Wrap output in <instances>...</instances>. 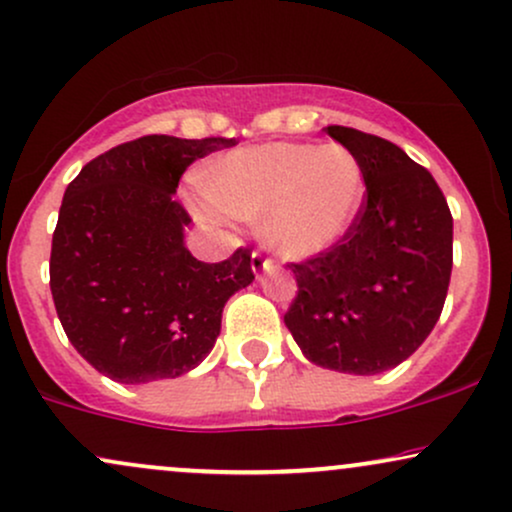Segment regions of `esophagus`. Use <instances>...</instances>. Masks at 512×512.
I'll use <instances>...</instances> for the list:
<instances>
[{
  "mask_svg": "<svg viewBox=\"0 0 512 512\" xmlns=\"http://www.w3.org/2000/svg\"><path fill=\"white\" fill-rule=\"evenodd\" d=\"M276 269V262L272 260V257H264L262 252H252V272H255L257 276H260L262 272H274Z\"/></svg>",
  "mask_w": 512,
  "mask_h": 512,
  "instance_id": "esophagus-1",
  "label": "esophagus"
}]
</instances>
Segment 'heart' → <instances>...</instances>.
Here are the masks:
<instances>
[{"mask_svg":"<svg viewBox=\"0 0 512 512\" xmlns=\"http://www.w3.org/2000/svg\"><path fill=\"white\" fill-rule=\"evenodd\" d=\"M207 197L238 219H262V236L286 257H310L346 233L362 200V171L338 143H264L221 159Z\"/></svg>","mask_w":512,"mask_h":512,"instance_id":"obj_1","label":"heart"}]
</instances>
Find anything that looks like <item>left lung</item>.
<instances>
[{
	"instance_id": "left-lung-1",
	"label": "left lung",
	"mask_w": 512,
	"mask_h": 512,
	"mask_svg": "<svg viewBox=\"0 0 512 512\" xmlns=\"http://www.w3.org/2000/svg\"><path fill=\"white\" fill-rule=\"evenodd\" d=\"M360 164L365 197L329 250L291 262L298 295L283 315L303 355L346 374H381L439 322L453 269V217L439 183L398 145L326 126Z\"/></svg>"
}]
</instances>
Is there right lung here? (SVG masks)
I'll list each match as a JSON object with an SVG mask.
<instances>
[{
    "label": "right lung",
    "mask_w": 512,
    "mask_h": 512,
    "mask_svg": "<svg viewBox=\"0 0 512 512\" xmlns=\"http://www.w3.org/2000/svg\"><path fill=\"white\" fill-rule=\"evenodd\" d=\"M236 138L143 135L80 169L61 200L49 288L66 336L119 384L176 379L217 343L226 300L250 286V248L207 264L183 245V171Z\"/></svg>",
    "instance_id": "right-lung-1"
}]
</instances>
